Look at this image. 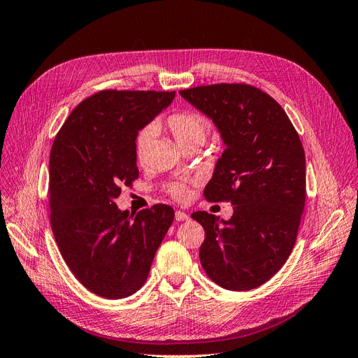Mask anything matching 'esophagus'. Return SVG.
<instances>
[{
	"instance_id": "obj_1",
	"label": "esophagus",
	"mask_w": 358,
	"mask_h": 358,
	"mask_svg": "<svg viewBox=\"0 0 358 358\" xmlns=\"http://www.w3.org/2000/svg\"><path fill=\"white\" fill-rule=\"evenodd\" d=\"M175 218H176V221H188L189 215H187L185 212H182V210H176Z\"/></svg>"
}]
</instances>
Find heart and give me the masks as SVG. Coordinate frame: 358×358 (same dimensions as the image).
Instances as JSON below:
<instances>
[{"label":"heart","mask_w":358,"mask_h":358,"mask_svg":"<svg viewBox=\"0 0 358 358\" xmlns=\"http://www.w3.org/2000/svg\"><path fill=\"white\" fill-rule=\"evenodd\" d=\"M155 128H166L175 138V142L183 149L189 145H203L209 131V124L206 117L194 110H176L170 113L162 121H157L154 125H148L140 129L136 136L134 150L136 158L142 162L146 158L148 149L155 134ZM166 192L176 200H187L189 189L185 182H171L166 185Z\"/></svg>","instance_id":"1"}]
</instances>
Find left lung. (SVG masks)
<instances>
[{
  "label": "left lung",
  "mask_w": 358,
  "mask_h": 358,
  "mask_svg": "<svg viewBox=\"0 0 358 358\" xmlns=\"http://www.w3.org/2000/svg\"><path fill=\"white\" fill-rule=\"evenodd\" d=\"M180 95L218 127L225 143L209 201H229V221L194 212L204 229L200 262L215 284L254 289L285 264L294 248L306 201V161L301 140L280 104L246 83H215Z\"/></svg>",
  "instance_id": "obj_1"
}]
</instances>
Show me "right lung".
I'll return each instance as SVG.
<instances>
[{
  "mask_svg": "<svg viewBox=\"0 0 358 358\" xmlns=\"http://www.w3.org/2000/svg\"><path fill=\"white\" fill-rule=\"evenodd\" d=\"M175 95L100 91L76 107L53 140L48 191L52 231L71 273L100 297H128L146 282L175 220L167 204L129 215L115 203L121 188L138 178V129Z\"/></svg>",
  "mask_w": 358,
  "mask_h": 358,
  "instance_id": "1",
  "label": "right lung"
}]
</instances>
